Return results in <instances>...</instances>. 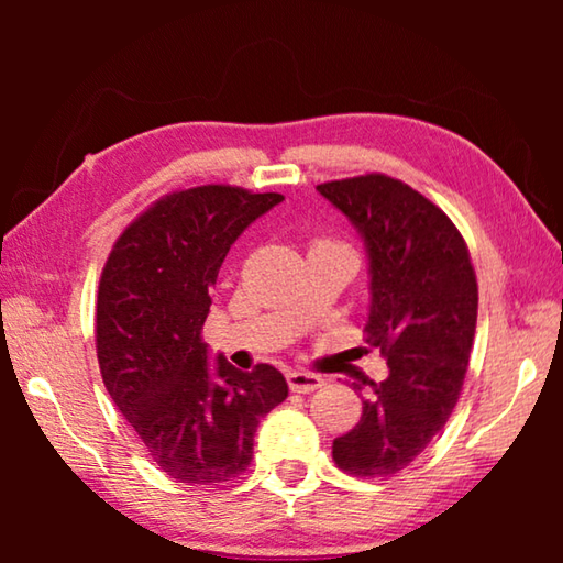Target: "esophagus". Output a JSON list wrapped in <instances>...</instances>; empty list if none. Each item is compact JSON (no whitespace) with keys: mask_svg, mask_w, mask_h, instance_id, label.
<instances>
[{"mask_svg":"<svg viewBox=\"0 0 563 563\" xmlns=\"http://www.w3.org/2000/svg\"><path fill=\"white\" fill-rule=\"evenodd\" d=\"M288 385L292 393H316L318 387H322V377L320 375H312V373H302V369H292L288 373Z\"/></svg>","mask_w":563,"mask_h":563,"instance_id":"34e87169","label":"esophagus"}]
</instances>
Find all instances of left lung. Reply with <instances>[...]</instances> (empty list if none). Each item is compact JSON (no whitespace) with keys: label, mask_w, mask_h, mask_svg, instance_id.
Returning a JSON list of instances; mask_svg holds the SVG:
<instances>
[{"label":"left lung","mask_w":563,"mask_h":563,"mask_svg":"<svg viewBox=\"0 0 563 563\" xmlns=\"http://www.w3.org/2000/svg\"><path fill=\"white\" fill-rule=\"evenodd\" d=\"M367 253V342L387 360L383 383L362 379V417L332 442L355 476H393L450 419L470 365L476 275L464 238L432 201L397 178L367 174L318 186Z\"/></svg>","instance_id":"1"}]
</instances>
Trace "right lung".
I'll return each mask as SVG.
<instances>
[{"instance_id":"1","label":"right lung","mask_w":563,"mask_h":563,"mask_svg":"<svg viewBox=\"0 0 563 563\" xmlns=\"http://www.w3.org/2000/svg\"><path fill=\"white\" fill-rule=\"evenodd\" d=\"M283 201L198 186L139 216L103 265L97 352L103 385L170 479L218 484L245 472L261 417L288 397L271 365L241 373L201 340L231 245Z\"/></svg>"}]
</instances>
